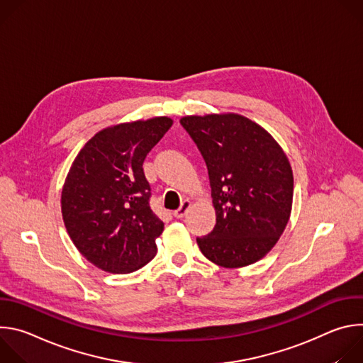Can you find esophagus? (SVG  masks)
Instances as JSON below:
<instances>
[{
	"instance_id": "obj_1",
	"label": "esophagus",
	"mask_w": 363,
	"mask_h": 363,
	"mask_svg": "<svg viewBox=\"0 0 363 363\" xmlns=\"http://www.w3.org/2000/svg\"><path fill=\"white\" fill-rule=\"evenodd\" d=\"M189 208H191V201H189V199L182 201V203H181L179 208H178L177 211H174L175 218H184V217L186 216V213H188V210H189Z\"/></svg>"
}]
</instances>
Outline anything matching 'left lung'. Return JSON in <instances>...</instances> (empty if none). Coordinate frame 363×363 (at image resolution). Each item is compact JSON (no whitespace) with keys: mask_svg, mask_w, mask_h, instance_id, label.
Instances as JSON below:
<instances>
[{"mask_svg":"<svg viewBox=\"0 0 363 363\" xmlns=\"http://www.w3.org/2000/svg\"><path fill=\"white\" fill-rule=\"evenodd\" d=\"M182 128L208 168L217 224L198 237L210 262L238 269L263 258L291 213L293 172L284 150L255 122L235 113L185 116Z\"/></svg>","mask_w":363,"mask_h":363,"instance_id":"obj_1","label":"left lung"}]
</instances>
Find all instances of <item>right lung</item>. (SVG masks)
Listing matches in <instances>:
<instances>
[{
  "mask_svg": "<svg viewBox=\"0 0 363 363\" xmlns=\"http://www.w3.org/2000/svg\"><path fill=\"white\" fill-rule=\"evenodd\" d=\"M167 116L97 132L79 152L62 191L66 230L87 262L108 273H132L157 254L164 223L149 205L143 161L172 126Z\"/></svg>",
  "mask_w": 363,
  "mask_h": 363,
  "instance_id": "add662e5",
  "label": "right lung"
}]
</instances>
